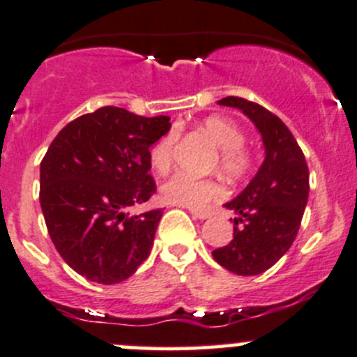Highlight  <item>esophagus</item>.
I'll return each mask as SVG.
<instances>
[{"mask_svg":"<svg viewBox=\"0 0 357 357\" xmlns=\"http://www.w3.org/2000/svg\"><path fill=\"white\" fill-rule=\"evenodd\" d=\"M190 214L193 215L195 219H208L211 214L207 211H199V208H190Z\"/></svg>","mask_w":357,"mask_h":357,"instance_id":"34e87169","label":"esophagus"}]
</instances>
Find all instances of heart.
I'll return each instance as SVG.
<instances>
[{
  "label": "heart",
  "instance_id": "1",
  "mask_svg": "<svg viewBox=\"0 0 357 357\" xmlns=\"http://www.w3.org/2000/svg\"><path fill=\"white\" fill-rule=\"evenodd\" d=\"M202 129L219 149V169L229 178H242L252 167L250 153L243 149L245 136L243 131L221 115H211L202 122ZM176 132L169 131L150 150V164L153 171L164 174L171 169L172 155H174ZM165 202L188 208L205 207L208 202L222 197L221 186L212 179H199L193 176L178 172L171 176L160 188Z\"/></svg>",
  "mask_w": 357,
  "mask_h": 357
}]
</instances>
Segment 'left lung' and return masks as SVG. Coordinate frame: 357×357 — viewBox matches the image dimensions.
<instances>
[{
  "instance_id": "left-lung-1",
  "label": "left lung",
  "mask_w": 357,
  "mask_h": 357,
  "mask_svg": "<svg viewBox=\"0 0 357 357\" xmlns=\"http://www.w3.org/2000/svg\"><path fill=\"white\" fill-rule=\"evenodd\" d=\"M218 105L250 119L261 135L264 160L243 192L225 204L238 218L233 240L215 248L212 257L235 275L255 276L275 266L294 243L307 205L309 169L294 135L275 114L238 96H226Z\"/></svg>"
}]
</instances>
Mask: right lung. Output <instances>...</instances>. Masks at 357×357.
Listing matches in <instances>:
<instances>
[{"instance_id": "add662e5", "label": "right lung", "mask_w": 357, "mask_h": 357, "mask_svg": "<svg viewBox=\"0 0 357 357\" xmlns=\"http://www.w3.org/2000/svg\"><path fill=\"white\" fill-rule=\"evenodd\" d=\"M169 129L167 115L102 107L68 122L43 158L46 228L63 261L89 282H124L150 255L162 208H128L155 193L150 146Z\"/></svg>"}]
</instances>
